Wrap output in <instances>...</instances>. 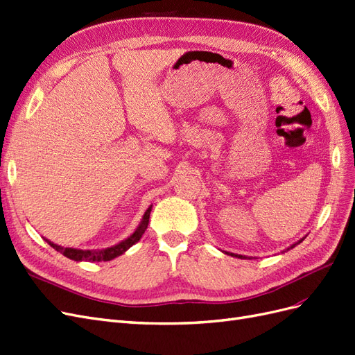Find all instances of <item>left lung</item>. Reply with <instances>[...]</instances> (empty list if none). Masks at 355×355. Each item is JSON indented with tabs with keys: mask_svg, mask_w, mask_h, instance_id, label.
<instances>
[{
	"mask_svg": "<svg viewBox=\"0 0 355 355\" xmlns=\"http://www.w3.org/2000/svg\"><path fill=\"white\" fill-rule=\"evenodd\" d=\"M304 239H305V236H304V238H301V239H300L298 242H295V243H292V245H291V247H288V248H286V251H289L291 248H294V247H297V245H298V243H301V242H302ZM223 252H225V254H227V255H232V257H236V259H242V260H247V259H248V260H251V259H252V257H247V255H241V254H234V252H227V251H223Z\"/></svg>",
	"mask_w": 355,
	"mask_h": 355,
	"instance_id": "left-lung-1",
	"label": "left lung"
}]
</instances>
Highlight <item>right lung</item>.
Masks as SVG:
<instances>
[{
    "label": "right lung",
    "instance_id": "add662e5",
    "mask_svg": "<svg viewBox=\"0 0 355 355\" xmlns=\"http://www.w3.org/2000/svg\"><path fill=\"white\" fill-rule=\"evenodd\" d=\"M151 210H153V205H150L148 209H146V211L144 213L141 222L138 225V227L135 229V232L130 236H128L126 239H123L121 242L116 243V245H112L108 248H101V250H78V248H64L61 245H57V243L51 242L50 239H45L50 245L63 254L64 257H67V259L70 260H75V261H91V263H95V261H110L116 259V257L125 254L132 245H135V243L142 238L144 232L146 230V227H148V222H150V214H151Z\"/></svg>",
    "mask_w": 355,
    "mask_h": 355
}]
</instances>
